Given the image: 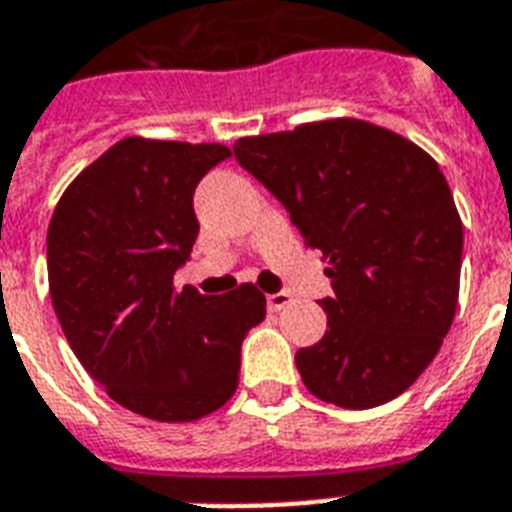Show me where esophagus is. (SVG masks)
<instances>
[{
  "mask_svg": "<svg viewBox=\"0 0 512 512\" xmlns=\"http://www.w3.org/2000/svg\"><path fill=\"white\" fill-rule=\"evenodd\" d=\"M292 303V297L287 292H276V295H268V311H281V308H287Z\"/></svg>",
  "mask_w": 512,
  "mask_h": 512,
  "instance_id": "esophagus-1",
  "label": "esophagus"
}]
</instances>
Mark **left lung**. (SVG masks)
Returning a JSON list of instances; mask_svg holds the SVG:
<instances>
[{"mask_svg": "<svg viewBox=\"0 0 512 512\" xmlns=\"http://www.w3.org/2000/svg\"><path fill=\"white\" fill-rule=\"evenodd\" d=\"M233 151L327 260V332L295 356L305 388L342 409L401 396L436 358L460 297L462 220L436 159L353 116Z\"/></svg>", "mask_w": 512, "mask_h": 512, "instance_id": "left-lung-1", "label": "left lung"}]
</instances>
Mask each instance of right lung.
Wrapping results in <instances>:
<instances>
[{"label":"right lung","instance_id":"right-lung-1","mask_svg":"<svg viewBox=\"0 0 512 512\" xmlns=\"http://www.w3.org/2000/svg\"><path fill=\"white\" fill-rule=\"evenodd\" d=\"M220 143L124 138L71 180L47 228L52 308L68 345L124 409L193 422L236 393L241 342L265 295L175 289L199 236L193 191Z\"/></svg>","mask_w":512,"mask_h":512}]
</instances>
